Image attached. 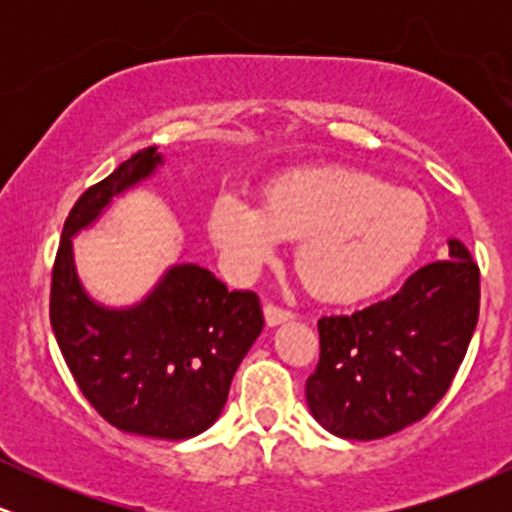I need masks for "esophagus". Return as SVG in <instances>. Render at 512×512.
Returning <instances> with one entry per match:
<instances>
[{
  "label": "esophagus",
  "instance_id": "34e87169",
  "mask_svg": "<svg viewBox=\"0 0 512 512\" xmlns=\"http://www.w3.org/2000/svg\"><path fill=\"white\" fill-rule=\"evenodd\" d=\"M291 317H293L291 310L279 308V305H274V303H267V305H264V320H267V325H269V327L281 325V322H289Z\"/></svg>",
  "mask_w": 512,
  "mask_h": 512
}]
</instances>
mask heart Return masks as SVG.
I'll list each match as a JSON object with an SVG mask.
<instances>
[{"label":"heart","mask_w":512,"mask_h":512,"mask_svg":"<svg viewBox=\"0 0 512 512\" xmlns=\"http://www.w3.org/2000/svg\"><path fill=\"white\" fill-rule=\"evenodd\" d=\"M431 233L426 202L409 190L351 168H305L279 175L262 204L221 192L209 236L236 276L257 274L298 240L296 262L310 289L339 303L366 301L407 272Z\"/></svg>","instance_id":"1"}]
</instances>
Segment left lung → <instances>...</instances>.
Masks as SVG:
<instances>
[{"label":"left lung","instance_id":"8db88e82","mask_svg":"<svg viewBox=\"0 0 512 512\" xmlns=\"http://www.w3.org/2000/svg\"><path fill=\"white\" fill-rule=\"evenodd\" d=\"M479 320V267L462 240L395 296L317 320L320 361L305 380L310 414L339 438L378 440L421 421L460 368Z\"/></svg>","mask_w":512,"mask_h":512}]
</instances>
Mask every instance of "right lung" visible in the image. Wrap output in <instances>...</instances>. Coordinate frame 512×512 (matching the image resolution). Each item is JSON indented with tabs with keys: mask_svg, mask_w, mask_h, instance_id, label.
<instances>
[{
	"mask_svg": "<svg viewBox=\"0 0 512 512\" xmlns=\"http://www.w3.org/2000/svg\"><path fill=\"white\" fill-rule=\"evenodd\" d=\"M156 146L88 187L64 221L52 267L50 322L76 385L108 424L146 438H195L219 419L231 380L264 317L252 291H228L199 264H173L139 303L110 308L88 296L72 238L115 197L149 180Z\"/></svg>",
	"mask_w": 512,
	"mask_h": 512,
	"instance_id": "1",
	"label": "right lung"
}]
</instances>
